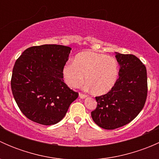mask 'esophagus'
I'll return each mask as SVG.
<instances>
[{
  "label": "esophagus",
  "instance_id": "1",
  "mask_svg": "<svg viewBox=\"0 0 159 159\" xmlns=\"http://www.w3.org/2000/svg\"><path fill=\"white\" fill-rule=\"evenodd\" d=\"M86 97H87V95H86V94H82V93H79V98H80L83 99V98H85Z\"/></svg>",
  "mask_w": 159,
  "mask_h": 159
}]
</instances>
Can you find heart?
Wrapping results in <instances>:
<instances>
[{"instance_id":"1","label":"heart","mask_w":159,"mask_h":159,"mask_svg":"<svg viewBox=\"0 0 159 159\" xmlns=\"http://www.w3.org/2000/svg\"><path fill=\"white\" fill-rule=\"evenodd\" d=\"M119 67L114 57L103 54L83 51L75 56L74 63L63 68L65 82L70 88H79L84 81L94 94H105L114 88L118 81Z\"/></svg>"}]
</instances>
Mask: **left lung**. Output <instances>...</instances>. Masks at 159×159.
Segmentation results:
<instances>
[{"label": "left lung", "instance_id": "left-lung-1", "mask_svg": "<svg viewBox=\"0 0 159 159\" xmlns=\"http://www.w3.org/2000/svg\"><path fill=\"white\" fill-rule=\"evenodd\" d=\"M115 54L119 78L109 92L95 98L97 108L91 111L96 125L107 130L122 127L135 118L148 93L147 70L142 62L133 54Z\"/></svg>", "mask_w": 159, "mask_h": 159}]
</instances>
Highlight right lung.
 Instances as JSON below:
<instances>
[{"mask_svg": "<svg viewBox=\"0 0 159 159\" xmlns=\"http://www.w3.org/2000/svg\"><path fill=\"white\" fill-rule=\"evenodd\" d=\"M70 50L57 44L34 46L16 61L11 90L17 106L28 119L44 125L56 124L78 97L63 80Z\"/></svg>", "mask_w": 159, "mask_h": 159, "instance_id": "obj_1", "label": "right lung"}]
</instances>
